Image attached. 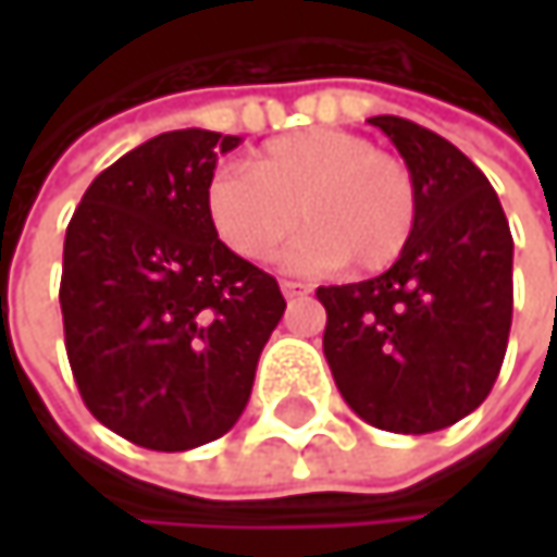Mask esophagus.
<instances>
[{
    "instance_id": "1",
    "label": "esophagus",
    "mask_w": 557,
    "mask_h": 557,
    "mask_svg": "<svg viewBox=\"0 0 557 557\" xmlns=\"http://www.w3.org/2000/svg\"><path fill=\"white\" fill-rule=\"evenodd\" d=\"M280 289H283L286 299H296V296H306V293H309V286H306V283H296V280H283Z\"/></svg>"
}]
</instances>
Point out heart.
Segmentation results:
<instances>
[{"mask_svg": "<svg viewBox=\"0 0 557 557\" xmlns=\"http://www.w3.org/2000/svg\"><path fill=\"white\" fill-rule=\"evenodd\" d=\"M286 251L293 271H338L355 261L377 274L399 261L416 228V180L406 161L342 128H306L268 141L248 170H219L206 186V215L219 242L245 261Z\"/></svg>", "mask_w": 557, "mask_h": 557, "instance_id": "obj_1", "label": "heart"}]
</instances>
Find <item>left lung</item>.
<instances>
[{
    "mask_svg": "<svg viewBox=\"0 0 557 557\" xmlns=\"http://www.w3.org/2000/svg\"><path fill=\"white\" fill-rule=\"evenodd\" d=\"M412 170L416 228L381 277L319 286L322 351L371 425L425 435L474 412L500 374L512 322V235L491 180L442 135L368 119Z\"/></svg>",
    "mask_w": 557,
    "mask_h": 557,
    "instance_id": "left-lung-1",
    "label": "left lung"
}]
</instances>
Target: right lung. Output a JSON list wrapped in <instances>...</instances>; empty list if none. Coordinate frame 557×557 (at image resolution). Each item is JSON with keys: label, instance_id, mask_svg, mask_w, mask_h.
I'll return each mask as SVG.
<instances>
[{"label": "right lung", "instance_id": "1", "mask_svg": "<svg viewBox=\"0 0 557 557\" xmlns=\"http://www.w3.org/2000/svg\"><path fill=\"white\" fill-rule=\"evenodd\" d=\"M238 135L164 132L83 193L63 238L66 358L89 412L151 451L225 435L286 309L277 280L228 251L206 186Z\"/></svg>", "mask_w": 557, "mask_h": 557}]
</instances>
